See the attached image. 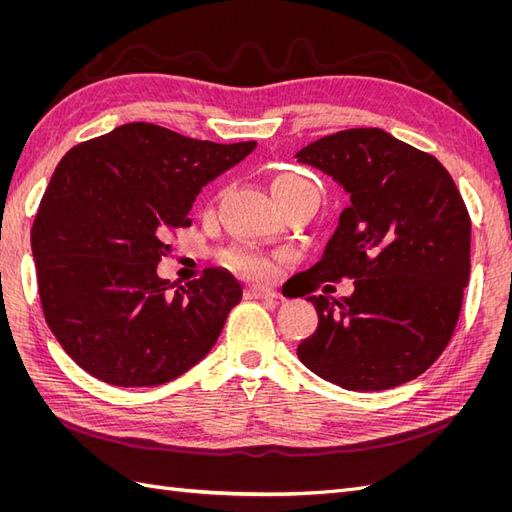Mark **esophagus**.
<instances>
[{"label": "esophagus", "mask_w": 512, "mask_h": 512, "mask_svg": "<svg viewBox=\"0 0 512 512\" xmlns=\"http://www.w3.org/2000/svg\"><path fill=\"white\" fill-rule=\"evenodd\" d=\"M245 297L247 299H277V292L265 286H247L245 288Z\"/></svg>", "instance_id": "esophagus-1"}]
</instances>
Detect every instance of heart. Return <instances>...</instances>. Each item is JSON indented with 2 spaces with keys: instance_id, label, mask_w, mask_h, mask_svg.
Here are the masks:
<instances>
[{
  "instance_id": "heart-1",
  "label": "heart",
  "mask_w": 512,
  "mask_h": 512,
  "mask_svg": "<svg viewBox=\"0 0 512 512\" xmlns=\"http://www.w3.org/2000/svg\"><path fill=\"white\" fill-rule=\"evenodd\" d=\"M303 190H314V185L301 175L294 173H280L271 179V192L277 203L282 200L299 194ZM282 254H269L262 250H247V247H239V250H232L226 256V262L230 269H235L247 277H256V280H267L273 277L277 267L282 265Z\"/></svg>"
}]
</instances>
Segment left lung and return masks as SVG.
I'll return each mask as SVG.
<instances>
[{"instance_id": "8db88e82", "label": "left lung", "mask_w": 512, "mask_h": 512, "mask_svg": "<svg viewBox=\"0 0 512 512\" xmlns=\"http://www.w3.org/2000/svg\"><path fill=\"white\" fill-rule=\"evenodd\" d=\"M297 158L350 194L303 294L354 280L350 297L307 299L318 329L299 344L301 363L348 391L414 380L451 342L470 280L472 222L453 177L380 128L329 134Z\"/></svg>"}]
</instances>
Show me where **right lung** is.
I'll use <instances>...</instances> for the list:
<instances>
[{
  "mask_svg": "<svg viewBox=\"0 0 512 512\" xmlns=\"http://www.w3.org/2000/svg\"><path fill=\"white\" fill-rule=\"evenodd\" d=\"M134 121L72 147L46 185L32 226L44 320L87 374L156 386L218 342L241 284L228 271L173 288L156 269L168 237L188 228L196 194L250 156Z\"/></svg>",
  "mask_w": 512,
  "mask_h": 512,
  "instance_id": "right-lung-1",
  "label": "right lung"
}]
</instances>
